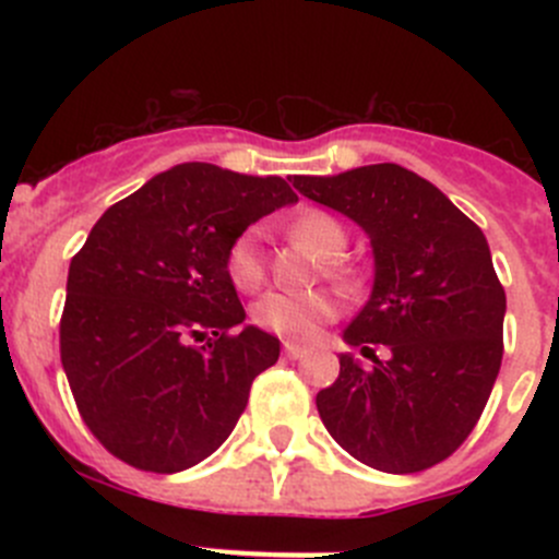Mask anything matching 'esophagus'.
Segmentation results:
<instances>
[{
  "instance_id": "obj_1",
  "label": "esophagus",
  "mask_w": 559,
  "mask_h": 559,
  "mask_svg": "<svg viewBox=\"0 0 559 559\" xmlns=\"http://www.w3.org/2000/svg\"><path fill=\"white\" fill-rule=\"evenodd\" d=\"M302 354H306V352H302L300 346H295V343H286V346H284V357L286 359H300Z\"/></svg>"
}]
</instances>
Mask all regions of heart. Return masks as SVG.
I'll return each mask as SVG.
<instances>
[{"label":"heart","instance_id":"obj_1","mask_svg":"<svg viewBox=\"0 0 559 559\" xmlns=\"http://www.w3.org/2000/svg\"><path fill=\"white\" fill-rule=\"evenodd\" d=\"M292 238L311 248L316 257L335 259L346 248V229L337 218L321 211H306L289 224ZM227 275L238 289H253L264 275L262 235L257 227H248L233 240L227 251ZM337 302L326 292H267L253 306V321L262 330L275 332L286 341H311L324 321L335 319Z\"/></svg>","mask_w":559,"mask_h":559}]
</instances>
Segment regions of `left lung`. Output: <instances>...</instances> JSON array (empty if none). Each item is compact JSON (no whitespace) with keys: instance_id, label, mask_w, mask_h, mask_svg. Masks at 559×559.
Segmentation results:
<instances>
[{"instance_id":"obj_1","label":"left lung","mask_w":559,"mask_h":559,"mask_svg":"<svg viewBox=\"0 0 559 559\" xmlns=\"http://www.w3.org/2000/svg\"><path fill=\"white\" fill-rule=\"evenodd\" d=\"M295 189L368 233L370 300L343 330L370 357L341 354V376L316 394L330 436L365 465L419 473L452 456L476 427L503 359L506 292L487 238L430 180L400 165L295 175Z\"/></svg>"}]
</instances>
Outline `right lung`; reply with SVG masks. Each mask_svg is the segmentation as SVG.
Returning <instances> with one entry per match:
<instances>
[{"label":"right lung","mask_w":559,"mask_h":559,"mask_svg":"<svg viewBox=\"0 0 559 559\" xmlns=\"http://www.w3.org/2000/svg\"><path fill=\"white\" fill-rule=\"evenodd\" d=\"M289 202L297 194L278 175L186 162L94 224L70 262L59 343L78 411L112 456L178 473L235 430L281 343L257 326L233 332L246 311L227 251Z\"/></svg>","instance_id":"1"}]
</instances>
